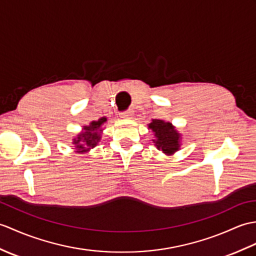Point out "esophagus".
Segmentation results:
<instances>
[{
	"instance_id": "1",
	"label": "esophagus",
	"mask_w": 256,
	"mask_h": 256,
	"mask_svg": "<svg viewBox=\"0 0 256 256\" xmlns=\"http://www.w3.org/2000/svg\"><path fill=\"white\" fill-rule=\"evenodd\" d=\"M120 116L123 118H130L133 116V112L130 110H126V111H123L120 114Z\"/></svg>"
}]
</instances>
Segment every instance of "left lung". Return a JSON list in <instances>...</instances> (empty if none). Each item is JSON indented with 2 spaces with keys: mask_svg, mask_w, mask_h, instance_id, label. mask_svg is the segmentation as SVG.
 I'll list each match as a JSON object with an SVG mask.
<instances>
[{
  "mask_svg": "<svg viewBox=\"0 0 256 256\" xmlns=\"http://www.w3.org/2000/svg\"><path fill=\"white\" fill-rule=\"evenodd\" d=\"M148 128H150L156 140H152L158 150H162L166 155H172L180 148L181 135L178 133L170 122H164L162 120H152L148 124Z\"/></svg>",
  "mask_w": 256,
  "mask_h": 256,
  "instance_id": "8db88e82",
  "label": "left lung"
}]
</instances>
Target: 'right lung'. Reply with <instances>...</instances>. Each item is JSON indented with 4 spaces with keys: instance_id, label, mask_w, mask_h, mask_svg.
<instances>
[{
    "instance_id": "add662e5",
    "label": "right lung",
    "mask_w": 256,
    "mask_h": 256,
    "mask_svg": "<svg viewBox=\"0 0 256 256\" xmlns=\"http://www.w3.org/2000/svg\"><path fill=\"white\" fill-rule=\"evenodd\" d=\"M106 121V118H100L98 121H92L89 126L82 128V132H80L77 138L73 140V144L75 145L76 152H86L92 150L98 144L101 138V126Z\"/></svg>"
}]
</instances>
